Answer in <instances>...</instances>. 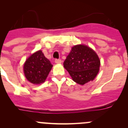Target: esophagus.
<instances>
[{"label":"esophagus","mask_w":128,"mask_h":128,"mask_svg":"<svg viewBox=\"0 0 128 128\" xmlns=\"http://www.w3.org/2000/svg\"><path fill=\"white\" fill-rule=\"evenodd\" d=\"M55 62L56 63V64H60V63L62 62V60H60V59H55Z\"/></svg>","instance_id":"34e87169"}]
</instances>
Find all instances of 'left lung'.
I'll return each mask as SVG.
<instances>
[{"label":"left lung","instance_id":"left-lung-1","mask_svg":"<svg viewBox=\"0 0 128 128\" xmlns=\"http://www.w3.org/2000/svg\"><path fill=\"white\" fill-rule=\"evenodd\" d=\"M100 61L96 52L82 44L72 48L64 62V67L74 82L84 85L93 80L98 73Z\"/></svg>","mask_w":128,"mask_h":128}]
</instances>
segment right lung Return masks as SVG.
<instances>
[{"instance_id": "1", "label": "right lung", "mask_w": 128, "mask_h": 128, "mask_svg": "<svg viewBox=\"0 0 128 128\" xmlns=\"http://www.w3.org/2000/svg\"><path fill=\"white\" fill-rule=\"evenodd\" d=\"M52 67L50 60L40 50L29 57L24 62V76L31 83L40 84L44 82Z\"/></svg>"}]
</instances>
